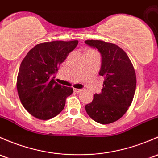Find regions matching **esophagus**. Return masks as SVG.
<instances>
[{"instance_id": "obj_1", "label": "esophagus", "mask_w": 158, "mask_h": 158, "mask_svg": "<svg viewBox=\"0 0 158 158\" xmlns=\"http://www.w3.org/2000/svg\"><path fill=\"white\" fill-rule=\"evenodd\" d=\"M74 92L76 93H79L82 92V89H74Z\"/></svg>"}]
</instances>
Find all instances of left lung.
I'll list each match as a JSON object with an SVG mask.
<instances>
[{
	"label": "left lung",
	"instance_id": "left-lung-1",
	"mask_svg": "<svg viewBox=\"0 0 158 158\" xmlns=\"http://www.w3.org/2000/svg\"><path fill=\"white\" fill-rule=\"evenodd\" d=\"M85 43L101 54L99 75L104 79L101 92L94 94L85 110L97 123H111L121 118L132 103L136 87L135 69L127 53L116 44L98 40Z\"/></svg>",
	"mask_w": 158,
	"mask_h": 158
}]
</instances>
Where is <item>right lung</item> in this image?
<instances>
[{"label": "right lung", "instance_id": "right-lung-1", "mask_svg": "<svg viewBox=\"0 0 158 158\" xmlns=\"http://www.w3.org/2000/svg\"><path fill=\"white\" fill-rule=\"evenodd\" d=\"M77 44L78 41L41 43L23 59L16 88L23 106L33 117L46 120L64 110L66 98L73 90L58 84L54 78L59 66Z\"/></svg>", "mask_w": 158, "mask_h": 158}]
</instances>
